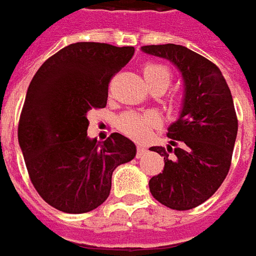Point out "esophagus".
Instances as JSON below:
<instances>
[{"label": "esophagus", "instance_id": "1", "mask_svg": "<svg viewBox=\"0 0 256 256\" xmlns=\"http://www.w3.org/2000/svg\"><path fill=\"white\" fill-rule=\"evenodd\" d=\"M146 150H148V149H146L145 146H138V148H136V156H138V158H142L146 153Z\"/></svg>", "mask_w": 256, "mask_h": 256}]
</instances>
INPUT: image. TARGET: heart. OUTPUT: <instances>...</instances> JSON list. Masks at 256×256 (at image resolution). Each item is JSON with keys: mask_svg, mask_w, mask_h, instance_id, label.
Listing matches in <instances>:
<instances>
[{"mask_svg": "<svg viewBox=\"0 0 256 256\" xmlns=\"http://www.w3.org/2000/svg\"><path fill=\"white\" fill-rule=\"evenodd\" d=\"M144 76L148 84H153L156 80H166L167 84L170 82V71L168 68L156 62H148L144 66ZM162 120L158 112L146 111V112H126L120 118L118 126L125 135L134 139H145L153 128L158 126Z\"/></svg>", "mask_w": 256, "mask_h": 256, "instance_id": "b5f03b06", "label": "heart"}]
</instances>
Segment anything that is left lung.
<instances>
[{"label":"left lung","mask_w":256,"mask_h":256,"mask_svg":"<svg viewBox=\"0 0 256 256\" xmlns=\"http://www.w3.org/2000/svg\"><path fill=\"white\" fill-rule=\"evenodd\" d=\"M140 50L168 60L184 79L182 108L167 132L170 145L150 148L164 156V168L152 177L149 190L170 209H194L219 190L230 170L238 130L232 92L216 65L184 46Z\"/></svg>","instance_id":"1"}]
</instances>
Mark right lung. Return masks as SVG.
<instances>
[{
  "label": "right lung",
  "mask_w": 256,
  "mask_h": 256,
  "mask_svg": "<svg viewBox=\"0 0 256 256\" xmlns=\"http://www.w3.org/2000/svg\"><path fill=\"white\" fill-rule=\"evenodd\" d=\"M134 52L107 43L70 44L29 84L18 140L33 186L61 212L86 213L102 205L112 172L136 154L135 144L118 132L102 144L88 136V111L104 108L111 78Z\"/></svg>",
  "instance_id": "right-lung-1"
}]
</instances>
